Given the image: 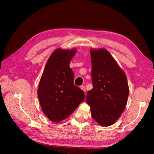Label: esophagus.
Masks as SVG:
<instances>
[{
    "label": "esophagus",
    "instance_id": "34e87169",
    "mask_svg": "<svg viewBox=\"0 0 154 154\" xmlns=\"http://www.w3.org/2000/svg\"><path fill=\"white\" fill-rule=\"evenodd\" d=\"M81 90H82L84 93H86V88H85V86H81Z\"/></svg>",
    "mask_w": 154,
    "mask_h": 154
}]
</instances>
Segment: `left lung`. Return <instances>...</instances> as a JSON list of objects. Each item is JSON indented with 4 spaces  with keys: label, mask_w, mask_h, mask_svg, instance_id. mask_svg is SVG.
I'll use <instances>...</instances> for the list:
<instances>
[{
    "label": "left lung",
    "mask_w": 154,
    "mask_h": 154,
    "mask_svg": "<svg viewBox=\"0 0 154 154\" xmlns=\"http://www.w3.org/2000/svg\"><path fill=\"white\" fill-rule=\"evenodd\" d=\"M93 89L86 102L91 116L99 125L115 123L126 107L129 88L125 72L105 48L91 49Z\"/></svg>",
    "instance_id": "8db88e82"
}]
</instances>
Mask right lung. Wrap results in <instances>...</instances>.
I'll list each match as a JSON object with an SVG mask.
<instances>
[{
  "label": "right lung",
  "instance_id": "right-lung-1",
  "mask_svg": "<svg viewBox=\"0 0 154 154\" xmlns=\"http://www.w3.org/2000/svg\"><path fill=\"white\" fill-rule=\"evenodd\" d=\"M77 52L57 48L45 66L38 88L41 108L47 118L57 123L75 110L85 98L84 91L73 84V72L69 66Z\"/></svg>",
  "mask_w": 154,
  "mask_h": 154
}]
</instances>
